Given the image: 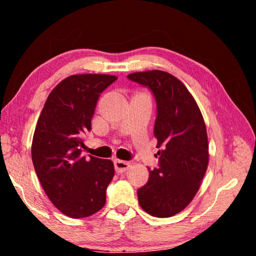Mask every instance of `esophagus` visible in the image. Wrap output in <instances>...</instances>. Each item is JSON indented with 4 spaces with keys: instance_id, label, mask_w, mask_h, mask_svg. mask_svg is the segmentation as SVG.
<instances>
[{
    "instance_id": "esophagus-1",
    "label": "esophagus",
    "mask_w": 256,
    "mask_h": 256,
    "mask_svg": "<svg viewBox=\"0 0 256 256\" xmlns=\"http://www.w3.org/2000/svg\"><path fill=\"white\" fill-rule=\"evenodd\" d=\"M114 166H115V170L118 172H124L128 170L131 164H130V162H124V160L115 159Z\"/></svg>"
}]
</instances>
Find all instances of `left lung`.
<instances>
[{
  "instance_id": "obj_1",
  "label": "left lung",
  "mask_w": 256,
  "mask_h": 256,
  "mask_svg": "<svg viewBox=\"0 0 256 256\" xmlns=\"http://www.w3.org/2000/svg\"><path fill=\"white\" fill-rule=\"evenodd\" d=\"M128 78L152 92L157 102L154 133L159 168L149 170L148 183L138 190V203L149 214L168 218L196 196L209 162L206 123L196 99L170 73L136 72Z\"/></svg>"
}]
</instances>
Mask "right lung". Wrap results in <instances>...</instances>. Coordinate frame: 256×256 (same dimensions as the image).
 <instances>
[{"instance_id": "obj_1", "label": "right lung", "mask_w": 256, "mask_h": 256, "mask_svg": "<svg viewBox=\"0 0 256 256\" xmlns=\"http://www.w3.org/2000/svg\"><path fill=\"white\" fill-rule=\"evenodd\" d=\"M118 78L74 74L52 90L34 128L32 158L46 196L70 218L92 216L106 203L114 177L110 159L82 156L98 98Z\"/></svg>"}]
</instances>
